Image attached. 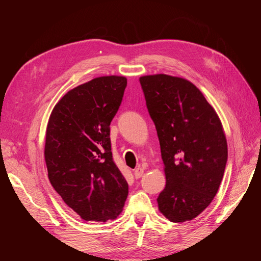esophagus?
<instances>
[{
    "instance_id": "esophagus-1",
    "label": "esophagus",
    "mask_w": 261,
    "mask_h": 261,
    "mask_svg": "<svg viewBox=\"0 0 261 261\" xmlns=\"http://www.w3.org/2000/svg\"><path fill=\"white\" fill-rule=\"evenodd\" d=\"M143 174H144V169L137 168V169L134 170V175H135L136 178H140L141 176H143Z\"/></svg>"
}]
</instances>
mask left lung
Here are the masks:
<instances>
[{
  "label": "left lung",
  "mask_w": 261,
  "mask_h": 261,
  "mask_svg": "<svg viewBox=\"0 0 261 261\" xmlns=\"http://www.w3.org/2000/svg\"><path fill=\"white\" fill-rule=\"evenodd\" d=\"M160 141L167 184L158 207L171 222L191 221L206 209L223 178L227 143L222 123L202 92L185 78H139Z\"/></svg>",
  "instance_id": "left-lung-1"
}]
</instances>
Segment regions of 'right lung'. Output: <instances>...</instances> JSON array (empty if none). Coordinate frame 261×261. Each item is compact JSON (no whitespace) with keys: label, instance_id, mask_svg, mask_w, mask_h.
<instances>
[{"label":"right lung","instance_id":"obj_1","mask_svg":"<svg viewBox=\"0 0 261 261\" xmlns=\"http://www.w3.org/2000/svg\"><path fill=\"white\" fill-rule=\"evenodd\" d=\"M127 80L101 76L67 91L53 108L45 133L48 176L67 206L85 221L116 219L128 184L113 161L110 124Z\"/></svg>","mask_w":261,"mask_h":261}]
</instances>
